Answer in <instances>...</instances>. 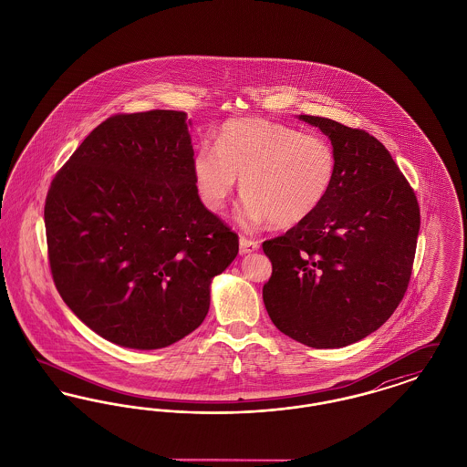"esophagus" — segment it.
Wrapping results in <instances>:
<instances>
[{
    "mask_svg": "<svg viewBox=\"0 0 467 467\" xmlns=\"http://www.w3.org/2000/svg\"><path fill=\"white\" fill-rule=\"evenodd\" d=\"M259 242L257 240H250V238H246V236H242L240 238V252L242 254H252V252H255V250H259Z\"/></svg>",
    "mask_w": 467,
    "mask_h": 467,
    "instance_id": "34e87169",
    "label": "esophagus"
}]
</instances>
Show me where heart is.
<instances>
[{
  "mask_svg": "<svg viewBox=\"0 0 467 467\" xmlns=\"http://www.w3.org/2000/svg\"><path fill=\"white\" fill-rule=\"evenodd\" d=\"M192 175L208 210L223 212L240 178L244 223L292 227L329 198L337 156L324 136L266 119H234L221 128L215 149L196 154Z\"/></svg>",
  "mask_w": 467,
  "mask_h": 467,
  "instance_id": "b5f03b06",
  "label": "heart"
}]
</instances>
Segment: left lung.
Returning <instances> with one entry per match:
<instances>
[{"mask_svg": "<svg viewBox=\"0 0 467 467\" xmlns=\"http://www.w3.org/2000/svg\"><path fill=\"white\" fill-rule=\"evenodd\" d=\"M299 119L329 136L337 177L310 219L263 244L273 266L263 299L282 333L313 348H339L375 333L400 306L420 208L375 136L326 117Z\"/></svg>", "mask_w": 467, "mask_h": 467, "instance_id": "8db88e82", "label": "left lung"}]
</instances>
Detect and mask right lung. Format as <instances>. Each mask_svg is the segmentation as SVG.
Returning <instances> with one entry per match:
<instances>
[{
	"instance_id": "add662e5",
	"label": "right lung",
	"mask_w": 467,
	"mask_h": 467,
	"mask_svg": "<svg viewBox=\"0 0 467 467\" xmlns=\"http://www.w3.org/2000/svg\"><path fill=\"white\" fill-rule=\"evenodd\" d=\"M185 111L117 113L80 143L45 200L63 301L115 345L154 350L198 329L238 234L206 210Z\"/></svg>"
}]
</instances>
